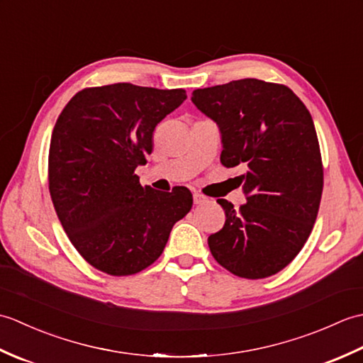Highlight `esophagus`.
I'll list each match as a JSON object with an SVG mask.
<instances>
[{
  "instance_id": "esophagus-1",
  "label": "esophagus",
  "mask_w": 363,
  "mask_h": 363,
  "mask_svg": "<svg viewBox=\"0 0 363 363\" xmlns=\"http://www.w3.org/2000/svg\"><path fill=\"white\" fill-rule=\"evenodd\" d=\"M207 201V198L203 196L201 194H194V203L195 204H204Z\"/></svg>"
}]
</instances>
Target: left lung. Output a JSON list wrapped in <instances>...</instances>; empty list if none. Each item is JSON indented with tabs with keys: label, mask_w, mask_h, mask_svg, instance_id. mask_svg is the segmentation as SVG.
<instances>
[{
	"label": "left lung",
	"mask_w": 363,
	"mask_h": 363,
	"mask_svg": "<svg viewBox=\"0 0 363 363\" xmlns=\"http://www.w3.org/2000/svg\"><path fill=\"white\" fill-rule=\"evenodd\" d=\"M191 101L217 123L221 164L243 165L246 204L218 199L226 221L207 243L235 276L262 279L281 272L303 248L317 220L323 165L313 120L281 84L254 78L196 89Z\"/></svg>",
	"instance_id": "obj_1"
}]
</instances>
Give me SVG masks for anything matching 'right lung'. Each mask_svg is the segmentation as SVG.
I'll return each instance as SVG.
<instances>
[{"label":"right lung","mask_w":363,"mask_h":363,"mask_svg":"<svg viewBox=\"0 0 363 363\" xmlns=\"http://www.w3.org/2000/svg\"><path fill=\"white\" fill-rule=\"evenodd\" d=\"M186 90L129 82L78 91L52 129L48 179L60 225L99 272H142L164 251L176 221L190 212L186 187H142L134 173L152 151L157 123L186 101Z\"/></svg>","instance_id":"1"}]
</instances>
